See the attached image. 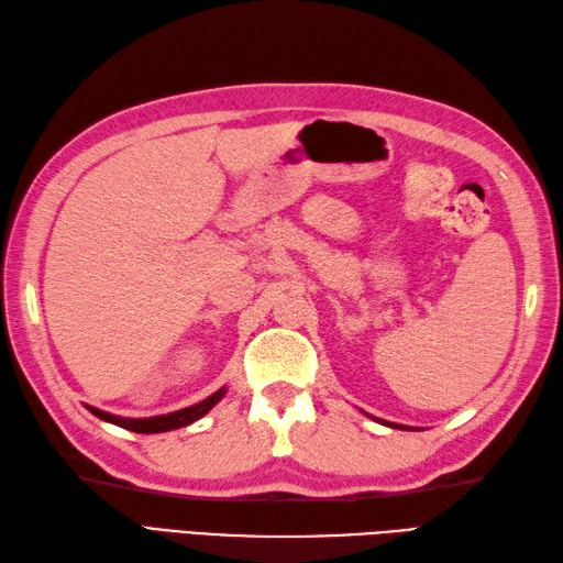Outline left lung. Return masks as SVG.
Instances as JSON below:
<instances>
[{"instance_id": "obj_1", "label": "left lung", "mask_w": 563, "mask_h": 563, "mask_svg": "<svg viewBox=\"0 0 563 563\" xmlns=\"http://www.w3.org/2000/svg\"><path fill=\"white\" fill-rule=\"evenodd\" d=\"M382 424H386V427H396V429H408V427H402V424H394V422H384V420H378Z\"/></svg>"}]
</instances>
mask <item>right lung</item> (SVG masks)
Masks as SVG:
<instances>
[{"label":"right lung","mask_w":563,"mask_h":563,"mask_svg":"<svg viewBox=\"0 0 563 563\" xmlns=\"http://www.w3.org/2000/svg\"><path fill=\"white\" fill-rule=\"evenodd\" d=\"M225 396V386L220 390H216L213 396H208L206 400L191 405V408L185 410H177V412H169V415H158V417H143V420H132V417H120V415H110V412H102L98 408H88L100 420L117 424V427H124L129 431H136V434H161V431H169V429H179V427H187L196 420H201V417L213 408V405Z\"/></svg>","instance_id":"1"}]
</instances>
